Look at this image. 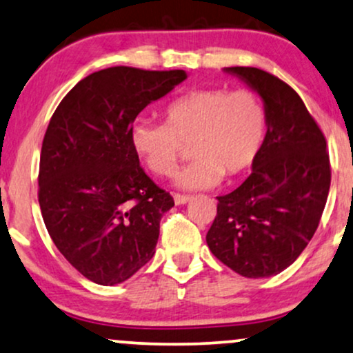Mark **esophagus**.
<instances>
[{
  "label": "esophagus",
  "mask_w": 353,
  "mask_h": 353,
  "mask_svg": "<svg viewBox=\"0 0 353 353\" xmlns=\"http://www.w3.org/2000/svg\"><path fill=\"white\" fill-rule=\"evenodd\" d=\"M172 197H174V202H176V205H184V203H188L190 201V195L172 194Z\"/></svg>",
  "instance_id": "esophagus-1"
}]
</instances>
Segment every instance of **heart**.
Instances as JSON below:
<instances>
[{"label": "heart", "instance_id": "b5f03b06", "mask_svg": "<svg viewBox=\"0 0 353 353\" xmlns=\"http://www.w3.org/2000/svg\"><path fill=\"white\" fill-rule=\"evenodd\" d=\"M165 125L138 121L131 143L156 176L176 171L185 144L195 158L177 172L182 189L215 188L223 176L236 177L252 168L266 133V110L248 88H207L177 97L164 110Z\"/></svg>", "mask_w": 353, "mask_h": 353}]
</instances>
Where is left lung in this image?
Here are the masks:
<instances>
[{"instance_id": "obj_1", "label": "left lung", "mask_w": 353, "mask_h": 353, "mask_svg": "<svg viewBox=\"0 0 353 353\" xmlns=\"http://www.w3.org/2000/svg\"><path fill=\"white\" fill-rule=\"evenodd\" d=\"M223 70L261 97L266 134L248 179L217 197L207 245L235 273L270 278L292 265L317 230L330 188L327 143L286 82L256 67Z\"/></svg>"}]
</instances>
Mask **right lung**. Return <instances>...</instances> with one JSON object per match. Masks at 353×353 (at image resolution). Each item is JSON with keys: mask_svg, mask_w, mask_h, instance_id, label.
I'll use <instances>...</instances> for the list:
<instances>
[{"mask_svg": "<svg viewBox=\"0 0 353 353\" xmlns=\"http://www.w3.org/2000/svg\"><path fill=\"white\" fill-rule=\"evenodd\" d=\"M188 79L184 70L110 67L63 97L41 150L39 205L50 239L79 273L113 286L156 252L174 199L139 165L133 121Z\"/></svg>", "mask_w": 353, "mask_h": 353, "instance_id": "1", "label": "right lung"}]
</instances>
